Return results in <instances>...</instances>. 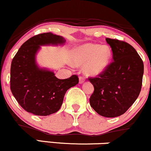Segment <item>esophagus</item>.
<instances>
[{"label": "esophagus", "instance_id": "obj_1", "mask_svg": "<svg viewBox=\"0 0 151 151\" xmlns=\"http://www.w3.org/2000/svg\"><path fill=\"white\" fill-rule=\"evenodd\" d=\"M79 84H82L83 82L85 81V79H84V77L83 76H79Z\"/></svg>", "mask_w": 151, "mask_h": 151}]
</instances>
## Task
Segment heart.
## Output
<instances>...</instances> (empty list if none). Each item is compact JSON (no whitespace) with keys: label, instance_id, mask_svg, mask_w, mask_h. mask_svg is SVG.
Listing matches in <instances>:
<instances>
[{"label":"heart","instance_id":"b5f03b06","mask_svg":"<svg viewBox=\"0 0 151 151\" xmlns=\"http://www.w3.org/2000/svg\"><path fill=\"white\" fill-rule=\"evenodd\" d=\"M111 49L107 46L87 44L72 51V61L74 65L84 66V72L89 76H97L107 67L111 58Z\"/></svg>","mask_w":151,"mask_h":151}]
</instances>
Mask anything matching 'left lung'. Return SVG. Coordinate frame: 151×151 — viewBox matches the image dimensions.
<instances>
[{
	"label": "left lung",
	"instance_id": "1",
	"mask_svg": "<svg viewBox=\"0 0 151 151\" xmlns=\"http://www.w3.org/2000/svg\"><path fill=\"white\" fill-rule=\"evenodd\" d=\"M112 51V62L101 74L88 79L94 86L91 107L99 115L115 117L131 107L142 87L143 62L128 43L106 38Z\"/></svg>",
	"mask_w": 151,
	"mask_h": 151
}]
</instances>
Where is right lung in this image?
Here are the masks:
<instances>
[{"label": "right lung", "instance_id": "1", "mask_svg": "<svg viewBox=\"0 0 151 151\" xmlns=\"http://www.w3.org/2000/svg\"><path fill=\"white\" fill-rule=\"evenodd\" d=\"M65 42L64 38L44 33L24 42L11 62L10 86L18 103L26 112L46 116L60 109L67 89L79 83L78 76L59 79L54 72L39 69L35 62L36 53L41 45Z\"/></svg>", "mask_w": 151, "mask_h": 151}]
</instances>
